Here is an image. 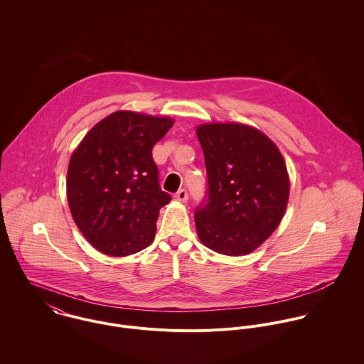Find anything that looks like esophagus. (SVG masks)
I'll list each match as a JSON object with an SVG mask.
<instances>
[{
    "instance_id": "34e87169",
    "label": "esophagus",
    "mask_w": 364,
    "mask_h": 364,
    "mask_svg": "<svg viewBox=\"0 0 364 364\" xmlns=\"http://www.w3.org/2000/svg\"><path fill=\"white\" fill-rule=\"evenodd\" d=\"M175 199L178 202H186L188 200V192L186 189H179L176 193H175Z\"/></svg>"
}]
</instances>
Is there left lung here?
I'll list each match as a JSON object with an SVG mask.
<instances>
[{"instance_id": "8db88e82", "label": "left lung", "mask_w": 364, "mask_h": 364, "mask_svg": "<svg viewBox=\"0 0 364 364\" xmlns=\"http://www.w3.org/2000/svg\"><path fill=\"white\" fill-rule=\"evenodd\" d=\"M208 189L195 211L200 241L228 257L251 254L280 224L290 181L276 144L255 127L206 123L196 129Z\"/></svg>"}]
</instances>
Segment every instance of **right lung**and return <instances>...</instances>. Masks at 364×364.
Here are the masks:
<instances>
[{"instance_id": "1", "label": "right lung", "mask_w": 364, "mask_h": 364, "mask_svg": "<svg viewBox=\"0 0 364 364\" xmlns=\"http://www.w3.org/2000/svg\"><path fill=\"white\" fill-rule=\"evenodd\" d=\"M171 117L117 110L97 123L73 153L67 171L71 215L100 252L127 257L156 237L159 208L171 202L158 183L153 147Z\"/></svg>"}]
</instances>
